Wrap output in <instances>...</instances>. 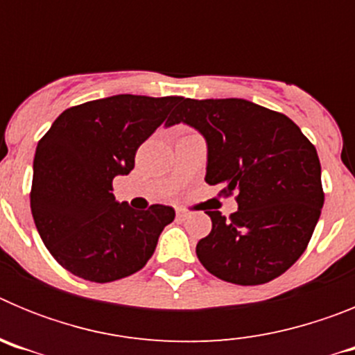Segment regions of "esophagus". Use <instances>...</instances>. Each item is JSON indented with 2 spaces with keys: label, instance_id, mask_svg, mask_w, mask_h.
<instances>
[{
  "label": "esophagus",
  "instance_id": "1",
  "mask_svg": "<svg viewBox=\"0 0 355 355\" xmlns=\"http://www.w3.org/2000/svg\"><path fill=\"white\" fill-rule=\"evenodd\" d=\"M175 215H178V218H180V220H184V218H188V216H190V211L178 208L175 209Z\"/></svg>",
  "mask_w": 355,
  "mask_h": 355
}]
</instances>
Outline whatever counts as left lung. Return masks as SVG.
Masks as SVG:
<instances>
[{"mask_svg":"<svg viewBox=\"0 0 355 355\" xmlns=\"http://www.w3.org/2000/svg\"><path fill=\"white\" fill-rule=\"evenodd\" d=\"M184 122L208 144L206 183L236 196L225 218L206 211L211 233L197 258L215 277L241 286L279 277L302 256L324 206L316 149L286 115L245 99H181L167 126ZM206 209V208H202Z\"/></svg>","mask_w":355,"mask_h":355,"instance_id":"obj_1","label":"left lung"}]
</instances>
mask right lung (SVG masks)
Listing matches in <instances>:
<instances>
[{
    "label": "right lung",
    "instance_id": "obj_1",
    "mask_svg": "<svg viewBox=\"0 0 355 355\" xmlns=\"http://www.w3.org/2000/svg\"><path fill=\"white\" fill-rule=\"evenodd\" d=\"M183 97L119 94L72 106L37 144L30 205L37 231L65 270L92 283L139 272L153 256L171 206L135 211L114 196L115 175Z\"/></svg>",
    "mask_w": 355,
    "mask_h": 355
}]
</instances>
